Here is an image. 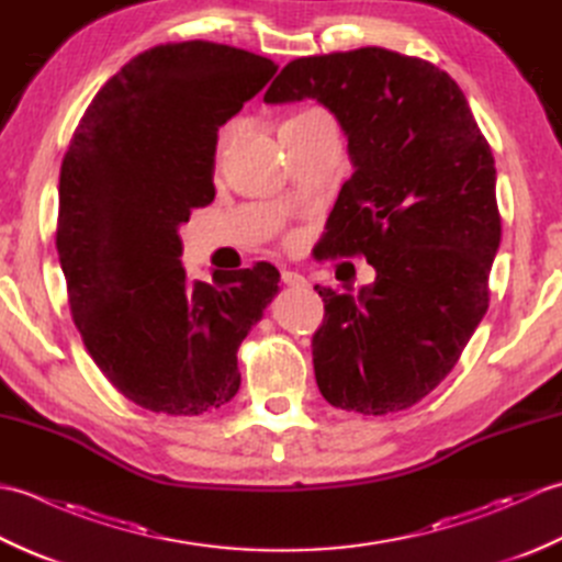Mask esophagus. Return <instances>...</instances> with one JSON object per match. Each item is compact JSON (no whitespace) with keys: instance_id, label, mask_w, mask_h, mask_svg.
<instances>
[{"instance_id":"esophagus-1","label":"esophagus","mask_w":562,"mask_h":562,"mask_svg":"<svg viewBox=\"0 0 562 562\" xmlns=\"http://www.w3.org/2000/svg\"><path fill=\"white\" fill-rule=\"evenodd\" d=\"M282 282L288 284V288H306L308 284L304 274L294 272V270H282Z\"/></svg>"}]
</instances>
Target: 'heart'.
Masks as SVG:
<instances>
[{
  "mask_svg": "<svg viewBox=\"0 0 562 562\" xmlns=\"http://www.w3.org/2000/svg\"><path fill=\"white\" fill-rule=\"evenodd\" d=\"M318 113H324V111H318V109H308V111H302L300 115H294V117H308V115H318ZM292 117V121H294Z\"/></svg>",
  "mask_w": 562,
  "mask_h": 562,
  "instance_id": "b5f03b06",
  "label": "heart"
}]
</instances>
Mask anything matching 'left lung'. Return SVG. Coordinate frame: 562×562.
<instances>
[{"label": "left lung", "mask_w": 562, "mask_h": 562, "mask_svg": "<svg viewBox=\"0 0 562 562\" xmlns=\"http://www.w3.org/2000/svg\"><path fill=\"white\" fill-rule=\"evenodd\" d=\"M316 99L348 135L342 183L318 258L364 256L376 280L324 296L314 372L342 411L386 415L445 379L491 302L499 246L495 159L447 71L386 47L300 57L262 101Z\"/></svg>", "instance_id": "1"}]
</instances>
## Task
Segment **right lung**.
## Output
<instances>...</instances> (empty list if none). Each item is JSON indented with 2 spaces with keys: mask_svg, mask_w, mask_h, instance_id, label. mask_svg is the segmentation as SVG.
<instances>
[{
  "mask_svg": "<svg viewBox=\"0 0 562 562\" xmlns=\"http://www.w3.org/2000/svg\"><path fill=\"white\" fill-rule=\"evenodd\" d=\"M274 71L222 43L149 47L103 83L71 135L55 236L71 318L103 376L147 411L229 403L238 345L280 290L266 260L188 284L178 236L214 200L220 127Z\"/></svg>",
  "mask_w": 562,
  "mask_h": 562,
  "instance_id": "add662e5",
  "label": "right lung"
}]
</instances>
